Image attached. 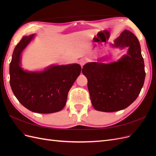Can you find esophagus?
<instances>
[{
    "label": "esophagus",
    "mask_w": 156,
    "mask_h": 156,
    "mask_svg": "<svg viewBox=\"0 0 156 156\" xmlns=\"http://www.w3.org/2000/svg\"><path fill=\"white\" fill-rule=\"evenodd\" d=\"M85 64H86V60L84 59H81L79 60V64L81 66V67H83Z\"/></svg>",
    "instance_id": "obj_1"
}]
</instances>
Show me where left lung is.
Returning <instances> with one entry per match:
<instances>
[{"label": "left lung", "mask_w": 156, "mask_h": 156, "mask_svg": "<svg viewBox=\"0 0 156 156\" xmlns=\"http://www.w3.org/2000/svg\"><path fill=\"white\" fill-rule=\"evenodd\" d=\"M111 45L114 48H127V55L109 64L100 62L102 59L88 62L82 69L88 80L94 108L107 112L129 106L139 95L146 75L140 45L133 33L124 30Z\"/></svg>", "instance_id": "1"}]
</instances>
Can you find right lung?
Segmentation results:
<instances>
[{
    "label": "right lung",
    "mask_w": 156,
    "mask_h": 156,
    "mask_svg": "<svg viewBox=\"0 0 156 156\" xmlns=\"http://www.w3.org/2000/svg\"><path fill=\"white\" fill-rule=\"evenodd\" d=\"M35 34L24 36L13 52L10 64V83L12 92L21 104L30 111L53 113L64 107L68 94L81 73L78 64L51 65L40 72L21 68V54Z\"/></svg>",
    "instance_id": "obj_1"
}]
</instances>
